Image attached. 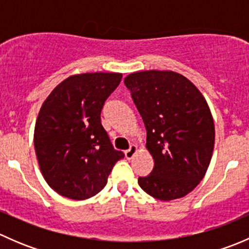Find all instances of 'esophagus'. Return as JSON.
Segmentation results:
<instances>
[{
  "label": "esophagus",
  "mask_w": 249,
  "mask_h": 249,
  "mask_svg": "<svg viewBox=\"0 0 249 249\" xmlns=\"http://www.w3.org/2000/svg\"><path fill=\"white\" fill-rule=\"evenodd\" d=\"M137 150H139L137 145L132 144L131 147H130V149H127L126 152H125V158H126V159H132V158H134V155L137 153Z\"/></svg>",
  "instance_id": "1"
}]
</instances>
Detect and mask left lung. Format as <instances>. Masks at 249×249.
<instances>
[{
	"label": "left lung",
	"instance_id": "obj_1",
	"mask_svg": "<svg viewBox=\"0 0 249 249\" xmlns=\"http://www.w3.org/2000/svg\"><path fill=\"white\" fill-rule=\"evenodd\" d=\"M145 130L154 167L139 184L162 201L179 199L200 183L214 147V123L200 90L172 71H142L124 79Z\"/></svg>",
	"mask_w": 249,
	"mask_h": 249
}]
</instances>
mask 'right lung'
Here are the masks:
<instances>
[{
  "instance_id": "add662e5",
  "label": "right lung",
  "mask_w": 249,
  "mask_h": 249,
  "mask_svg": "<svg viewBox=\"0 0 249 249\" xmlns=\"http://www.w3.org/2000/svg\"><path fill=\"white\" fill-rule=\"evenodd\" d=\"M122 73L74 74L62 80L39 109L34 143L44 179L57 194L85 200L101 192L124 158L101 124L105 101Z\"/></svg>"
}]
</instances>
